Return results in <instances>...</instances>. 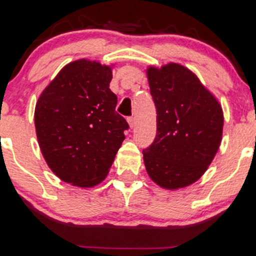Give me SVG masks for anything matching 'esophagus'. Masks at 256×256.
I'll return each instance as SVG.
<instances>
[{
	"instance_id": "34e87169",
	"label": "esophagus",
	"mask_w": 256,
	"mask_h": 256,
	"mask_svg": "<svg viewBox=\"0 0 256 256\" xmlns=\"http://www.w3.org/2000/svg\"><path fill=\"white\" fill-rule=\"evenodd\" d=\"M128 126L132 128L134 126V118H132V116H130V118H128Z\"/></svg>"
}]
</instances>
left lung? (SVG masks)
I'll list each match as a JSON object with an SVG mask.
<instances>
[{"label":"left lung","instance_id":"1","mask_svg":"<svg viewBox=\"0 0 256 256\" xmlns=\"http://www.w3.org/2000/svg\"><path fill=\"white\" fill-rule=\"evenodd\" d=\"M146 73L158 114L156 137L143 152L146 173L162 189H183L204 176L218 152L222 104L183 64H149Z\"/></svg>","mask_w":256,"mask_h":256}]
</instances>
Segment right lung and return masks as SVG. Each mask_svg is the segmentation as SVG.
<instances>
[{
  "label": "right lung",
  "mask_w": 256,
  "mask_h": 256,
  "mask_svg": "<svg viewBox=\"0 0 256 256\" xmlns=\"http://www.w3.org/2000/svg\"><path fill=\"white\" fill-rule=\"evenodd\" d=\"M114 64L79 58L44 88L34 107L38 144L64 183L94 188L104 180L125 140L126 120L110 89Z\"/></svg>",
  "instance_id": "1"
}]
</instances>
